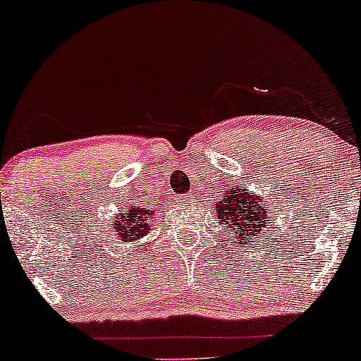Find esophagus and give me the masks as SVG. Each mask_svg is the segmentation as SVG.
Returning a JSON list of instances; mask_svg holds the SVG:
<instances>
[{
	"instance_id": "1",
	"label": "esophagus",
	"mask_w": 361,
	"mask_h": 361,
	"mask_svg": "<svg viewBox=\"0 0 361 361\" xmlns=\"http://www.w3.org/2000/svg\"><path fill=\"white\" fill-rule=\"evenodd\" d=\"M190 200H192V195L190 194H184V195L177 197V202H190Z\"/></svg>"
}]
</instances>
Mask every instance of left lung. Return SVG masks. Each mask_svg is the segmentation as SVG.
I'll return each mask as SVG.
<instances>
[{"instance_id": "obj_1", "label": "left lung", "mask_w": 361, "mask_h": 361, "mask_svg": "<svg viewBox=\"0 0 361 361\" xmlns=\"http://www.w3.org/2000/svg\"><path fill=\"white\" fill-rule=\"evenodd\" d=\"M221 192L224 195L215 204L219 224L226 225L230 231L235 230L245 243L250 245L251 236L264 233L268 225L273 224V212L261 202L259 195L248 194L243 185L228 187Z\"/></svg>"}]
</instances>
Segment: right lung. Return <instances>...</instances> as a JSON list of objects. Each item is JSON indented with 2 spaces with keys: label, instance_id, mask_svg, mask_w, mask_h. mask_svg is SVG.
<instances>
[{
  "label": "right lung",
  "instance_id": "add662e5",
  "mask_svg": "<svg viewBox=\"0 0 361 361\" xmlns=\"http://www.w3.org/2000/svg\"><path fill=\"white\" fill-rule=\"evenodd\" d=\"M152 215L154 212H149L147 209H140V207H130L120 219L113 220V226L118 231V238L121 241H137L142 236L149 233V225L152 221Z\"/></svg>",
  "mask_w": 361,
  "mask_h": 361
}]
</instances>
